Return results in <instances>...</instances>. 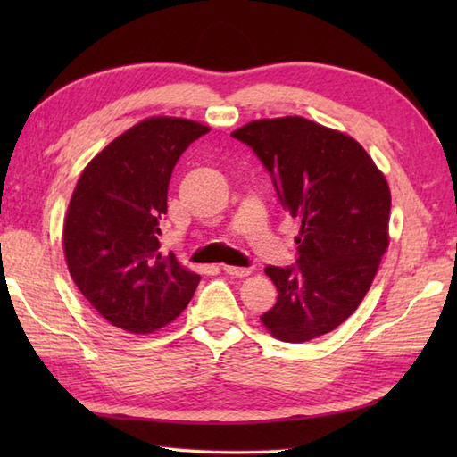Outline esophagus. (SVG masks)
<instances>
[{"label": "esophagus", "mask_w": 457, "mask_h": 457, "mask_svg": "<svg viewBox=\"0 0 457 457\" xmlns=\"http://www.w3.org/2000/svg\"><path fill=\"white\" fill-rule=\"evenodd\" d=\"M221 270H223V273H226V275L236 277V278H244V277H247V275L251 273L249 267H234V265H223Z\"/></svg>", "instance_id": "34e87169"}]
</instances>
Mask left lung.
Listing matches in <instances>:
<instances>
[{
	"instance_id": "left-lung-1",
	"label": "left lung",
	"mask_w": 457,
	"mask_h": 457,
	"mask_svg": "<svg viewBox=\"0 0 457 457\" xmlns=\"http://www.w3.org/2000/svg\"><path fill=\"white\" fill-rule=\"evenodd\" d=\"M231 137L253 149L280 206L303 223L296 265L265 269L278 296L261 322L290 344L332 332L389 247V184L355 139L304 118L251 121Z\"/></svg>"
}]
</instances>
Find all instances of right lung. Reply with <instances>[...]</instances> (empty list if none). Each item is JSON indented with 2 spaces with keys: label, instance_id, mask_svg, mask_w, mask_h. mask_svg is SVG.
Masks as SVG:
<instances>
[{
  "label": "right lung",
  "instance_id": "1",
  "mask_svg": "<svg viewBox=\"0 0 457 457\" xmlns=\"http://www.w3.org/2000/svg\"><path fill=\"white\" fill-rule=\"evenodd\" d=\"M210 128L149 118L113 139L80 174L64 221V255L84 298L112 326L151 334L177 318L200 277L161 253L174 164Z\"/></svg>",
  "mask_w": 457,
  "mask_h": 457
}]
</instances>
